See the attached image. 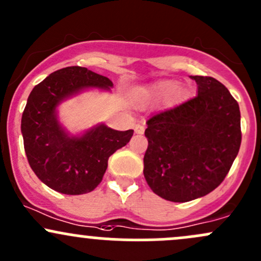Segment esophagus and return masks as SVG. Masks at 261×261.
Listing matches in <instances>:
<instances>
[{
  "instance_id": "obj_1",
  "label": "esophagus",
  "mask_w": 261,
  "mask_h": 261,
  "mask_svg": "<svg viewBox=\"0 0 261 261\" xmlns=\"http://www.w3.org/2000/svg\"><path fill=\"white\" fill-rule=\"evenodd\" d=\"M134 132H136L137 134H143L144 133V125L137 124L136 127H134Z\"/></svg>"
}]
</instances>
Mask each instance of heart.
<instances>
[{
	"label": "heart",
	"instance_id": "b5f03b06",
	"mask_svg": "<svg viewBox=\"0 0 261 261\" xmlns=\"http://www.w3.org/2000/svg\"><path fill=\"white\" fill-rule=\"evenodd\" d=\"M184 91L180 87H176V82L170 80L159 81L152 85L145 91V96L153 102H165L170 97L178 100L183 97Z\"/></svg>",
	"mask_w": 261,
	"mask_h": 261
}]
</instances>
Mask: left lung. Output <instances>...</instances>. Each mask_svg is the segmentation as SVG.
I'll use <instances>...</instances> for the list:
<instances>
[{
	"label": "left lung",
	"instance_id": "left-lung-1",
	"mask_svg": "<svg viewBox=\"0 0 261 261\" xmlns=\"http://www.w3.org/2000/svg\"><path fill=\"white\" fill-rule=\"evenodd\" d=\"M198 96L154 114L144 134V178L161 198L193 200L220 186L242 143L239 105L213 77L193 75Z\"/></svg>",
	"mask_w": 261,
	"mask_h": 261
}]
</instances>
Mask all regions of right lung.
Masks as SVG:
<instances>
[{
  "instance_id": "add662e5",
  "label": "right lung",
  "mask_w": 261,
  "mask_h": 261,
  "mask_svg": "<svg viewBox=\"0 0 261 261\" xmlns=\"http://www.w3.org/2000/svg\"><path fill=\"white\" fill-rule=\"evenodd\" d=\"M109 78L85 67L53 72L30 93L21 120L27 161L51 189L62 194L92 192L102 181L108 158L130 141L133 130L119 132L99 124L83 136H69L57 118V106L87 88L109 91Z\"/></svg>"
}]
</instances>
